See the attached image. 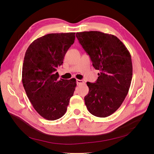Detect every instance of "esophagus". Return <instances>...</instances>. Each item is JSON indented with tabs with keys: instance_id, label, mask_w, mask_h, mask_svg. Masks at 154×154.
<instances>
[{
	"instance_id": "obj_1",
	"label": "esophagus",
	"mask_w": 154,
	"mask_h": 154,
	"mask_svg": "<svg viewBox=\"0 0 154 154\" xmlns=\"http://www.w3.org/2000/svg\"><path fill=\"white\" fill-rule=\"evenodd\" d=\"M76 82H77V84L79 85V84H81L84 83V81L82 80H79V79H77L76 80Z\"/></svg>"
}]
</instances>
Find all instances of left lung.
I'll use <instances>...</instances> for the list:
<instances>
[{
  "label": "left lung",
  "instance_id": "obj_1",
  "mask_svg": "<svg viewBox=\"0 0 154 154\" xmlns=\"http://www.w3.org/2000/svg\"><path fill=\"white\" fill-rule=\"evenodd\" d=\"M76 37L89 55L93 67L100 71L95 83L84 97L91 114L107 117L122 105L130 88L132 63L130 52L115 35L99 31L77 32Z\"/></svg>",
  "mask_w": 154,
  "mask_h": 154
}]
</instances>
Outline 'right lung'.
Wrapping results in <instances>:
<instances>
[{
	"label": "right lung",
	"instance_id": "add662e5",
	"mask_svg": "<svg viewBox=\"0 0 154 154\" xmlns=\"http://www.w3.org/2000/svg\"><path fill=\"white\" fill-rule=\"evenodd\" d=\"M74 32L48 34L38 38L26 51L22 80L32 106L48 120L66 114L70 99L77 85L76 80H58L57 68L75 40Z\"/></svg>",
	"mask_w": 154,
	"mask_h": 154
}]
</instances>
